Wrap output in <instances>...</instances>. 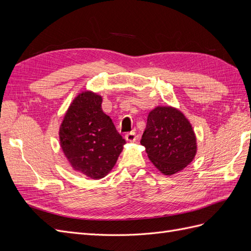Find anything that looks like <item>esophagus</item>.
I'll return each instance as SVG.
<instances>
[{
    "label": "esophagus",
    "instance_id": "obj_1",
    "mask_svg": "<svg viewBox=\"0 0 251 251\" xmlns=\"http://www.w3.org/2000/svg\"><path fill=\"white\" fill-rule=\"evenodd\" d=\"M136 139H137V135H136L135 132H130L126 134V140L128 141V142H134L136 141Z\"/></svg>",
    "mask_w": 251,
    "mask_h": 251
}]
</instances>
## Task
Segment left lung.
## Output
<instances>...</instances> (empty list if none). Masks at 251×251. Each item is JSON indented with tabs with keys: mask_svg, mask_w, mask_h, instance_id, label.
<instances>
[{
	"mask_svg": "<svg viewBox=\"0 0 251 251\" xmlns=\"http://www.w3.org/2000/svg\"><path fill=\"white\" fill-rule=\"evenodd\" d=\"M140 142L151 163L166 176L184 170L197 153V138L191 123L171 105H158L149 113Z\"/></svg>",
	"mask_w": 251,
	"mask_h": 251,
	"instance_id": "obj_1",
	"label": "left lung"
}]
</instances>
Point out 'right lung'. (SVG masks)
Returning a JSON list of instances; mask_svg holds the SVG:
<instances>
[{
	"mask_svg": "<svg viewBox=\"0 0 251 251\" xmlns=\"http://www.w3.org/2000/svg\"><path fill=\"white\" fill-rule=\"evenodd\" d=\"M102 97L85 91L74 98L59 126V143L71 168L90 179L107 176L126 140L101 109Z\"/></svg>",
	"mask_w": 251,
	"mask_h": 251,
	"instance_id": "add662e5",
	"label": "right lung"
}]
</instances>
